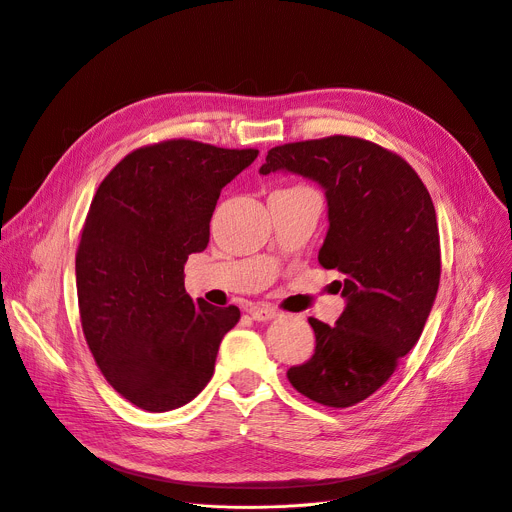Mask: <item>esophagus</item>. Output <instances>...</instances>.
<instances>
[{
    "label": "esophagus",
    "instance_id": "obj_1",
    "mask_svg": "<svg viewBox=\"0 0 512 512\" xmlns=\"http://www.w3.org/2000/svg\"><path fill=\"white\" fill-rule=\"evenodd\" d=\"M251 316L255 318V320H259V322H265V320H271V318H275V316H280V312H277L275 308H271V306H253L251 308Z\"/></svg>",
    "mask_w": 512,
    "mask_h": 512
}]
</instances>
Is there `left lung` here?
Wrapping results in <instances>:
<instances>
[{
	"label": "left lung",
	"mask_w": 512,
	"mask_h": 512,
	"mask_svg": "<svg viewBox=\"0 0 512 512\" xmlns=\"http://www.w3.org/2000/svg\"><path fill=\"white\" fill-rule=\"evenodd\" d=\"M273 171L324 188L329 232L318 263L345 275L337 284L347 300L335 327L308 318L314 355L288 380L318 404L347 408L392 378L425 329L441 277L435 206L400 155L357 136L273 147L259 173Z\"/></svg>",
	"instance_id": "8db88e82"
}]
</instances>
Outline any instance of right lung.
I'll return each mask as SVG.
<instances>
[{
    "mask_svg": "<svg viewBox=\"0 0 512 512\" xmlns=\"http://www.w3.org/2000/svg\"><path fill=\"white\" fill-rule=\"evenodd\" d=\"M257 155L188 138L147 145L91 200L75 255L81 329L108 384L138 408L165 412L196 398L241 318L237 306L192 300L183 265L208 247L222 188Z\"/></svg>",
    "mask_w": 512,
    "mask_h": 512,
    "instance_id": "add662e5",
    "label": "right lung"
}]
</instances>
